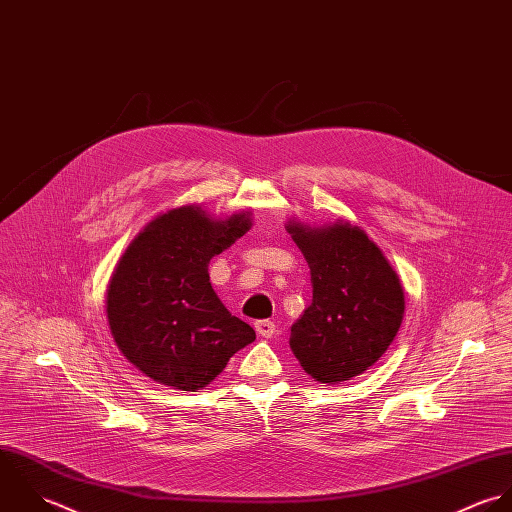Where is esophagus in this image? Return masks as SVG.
<instances>
[{
	"label": "esophagus",
	"instance_id": "1",
	"mask_svg": "<svg viewBox=\"0 0 512 512\" xmlns=\"http://www.w3.org/2000/svg\"><path fill=\"white\" fill-rule=\"evenodd\" d=\"M254 328L258 332V336H262V338H272L276 334V324L270 320H258L254 324Z\"/></svg>",
	"mask_w": 512,
	"mask_h": 512
}]
</instances>
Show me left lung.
Returning a JSON list of instances; mask_svg holds the SVG:
<instances>
[{"instance_id": "1", "label": "left lung", "mask_w": 512, "mask_h": 512, "mask_svg": "<svg viewBox=\"0 0 512 512\" xmlns=\"http://www.w3.org/2000/svg\"><path fill=\"white\" fill-rule=\"evenodd\" d=\"M286 230L308 260L312 304L292 326L290 347L308 375L340 383L369 369L391 345L405 312L399 278L359 226L336 222Z\"/></svg>"}]
</instances>
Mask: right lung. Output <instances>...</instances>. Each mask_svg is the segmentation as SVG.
Wrapping results in <instances>:
<instances>
[{
  "instance_id": "1",
  "label": "right lung",
  "mask_w": 512,
  "mask_h": 512,
  "mask_svg": "<svg viewBox=\"0 0 512 512\" xmlns=\"http://www.w3.org/2000/svg\"><path fill=\"white\" fill-rule=\"evenodd\" d=\"M250 226L248 212L216 220L190 204L157 216L125 250L107 290L109 328L121 353L153 381L202 389L256 340L208 276L210 258Z\"/></svg>"
}]
</instances>
